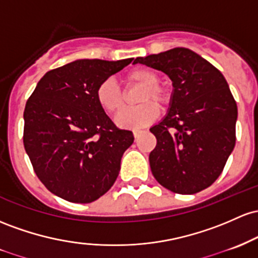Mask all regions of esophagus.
Returning a JSON list of instances; mask_svg holds the SVG:
<instances>
[{
  "mask_svg": "<svg viewBox=\"0 0 258 258\" xmlns=\"http://www.w3.org/2000/svg\"><path fill=\"white\" fill-rule=\"evenodd\" d=\"M141 133H143V130H140V129H135V130H133V134H134V138H135V139L140 137Z\"/></svg>",
  "mask_w": 258,
  "mask_h": 258,
  "instance_id": "esophagus-1",
  "label": "esophagus"
}]
</instances>
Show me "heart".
Listing matches in <instances>:
<instances>
[{"mask_svg":"<svg viewBox=\"0 0 258 258\" xmlns=\"http://www.w3.org/2000/svg\"><path fill=\"white\" fill-rule=\"evenodd\" d=\"M124 80L129 86H140L143 90L140 91L138 97V103H143L137 108L125 109L118 114L115 118V123L120 128L137 129L143 128L157 118L161 107H166L170 101V92L167 88L160 85L158 75L149 68L139 67L132 69L124 77ZM96 100L101 108L108 114H115L120 112L125 106L123 92L118 88L113 79L103 80L96 89ZM150 100H155L157 105L150 103Z\"/></svg>","mask_w":258,"mask_h":258,"instance_id":"b5f03b06","label":"heart"}]
</instances>
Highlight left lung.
I'll use <instances>...</instances> for the list:
<instances>
[{"mask_svg":"<svg viewBox=\"0 0 258 258\" xmlns=\"http://www.w3.org/2000/svg\"><path fill=\"white\" fill-rule=\"evenodd\" d=\"M134 63L166 73L174 88L167 115L150 129L157 139L149 157L153 176L175 194L211 186L236 140L238 107L225 78L184 47L138 57Z\"/></svg>","mask_w":258,"mask_h":258,"instance_id":"left-lung-1","label":"left lung"}]
</instances>
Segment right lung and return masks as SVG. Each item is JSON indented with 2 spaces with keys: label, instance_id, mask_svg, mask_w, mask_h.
<instances>
[{
  "label": "right lung",
  "instance_id": "1",
  "mask_svg": "<svg viewBox=\"0 0 258 258\" xmlns=\"http://www.w3.org/2000/svg\"><path fill=\"white\" fill-rule=\"evenodd\" d=\"M132 60H74L47 72L27 101L24 149L37 178L58 198L89 204L114 184L134 137L109 119L96 89Z\"/></svg>",
  "mask_w": 258,
  "mask_h": 258
}]
</instances>
